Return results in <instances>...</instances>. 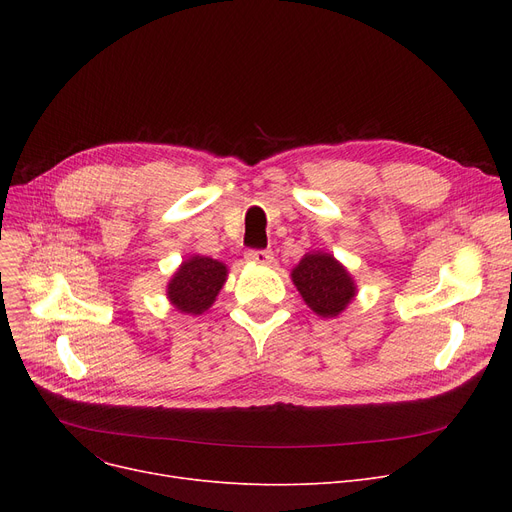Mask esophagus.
<instances>
[{
  "instance_id": "34e87169",
  "label": "esophagus",
  "mask_w": 512,
  "mask_h": 512,
  "mask_svg": "<svg viewBox=\"0 0 512 512\" xmlns=\"http://www.w3.org/2000/svg\"><path fill=\"white\" fill-rule=\"evenodd\" d=\"M245 257H247V261L261 263V265H267V263L274 261V253L272 251H265V249H251V251L245 253Z\"/></svg>"
}]
</instances>
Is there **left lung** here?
<instances>
[{
	"instance_id": "obj_1",
	"label": "left lung",
	"mask_w": 512,
	"mask_h": 512,
	"mask_svg": "<svg viewBox=\"0 0 512 512\" xmlns=\"http://www.w3.org/2000/svg\"><path fill=\"white\" fill-rule=\"evenodd\" d=\"M292 282L305 303L321 317H336L355 297V284L328 253H309L292 270Z\"/></svg>"
}]
</instances>
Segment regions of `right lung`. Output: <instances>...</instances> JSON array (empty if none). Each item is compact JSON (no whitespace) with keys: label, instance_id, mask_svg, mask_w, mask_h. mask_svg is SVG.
Wrapping results in <instances>:
<instances>
[{"label":"right lung","instance_id":"1","mask_svg":"<svg viewBox=\"0 0 512 512\" xmlns=\"http://www.w3.org/2000/svg\"><path fill=\"white\" fill-rule=\"evenodd\" d=\"M226 265L209 257H191L168 284V299L182 311L199 315L207 311L226 282Z\"/></svg>","mask_w":512,"mask_h":512}]
</instances>
